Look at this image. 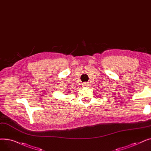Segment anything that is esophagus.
I'll return each mask as SVG.
<instances>
[{
  "label": "esophagus",
  "instance_id": "34e87169",
  "mask_svg": "<svg viewBox=\"0 0 151 151\" xmlns=\"http://www.w3.org/2000/svg\"><path fill=\"white\" fill-rule=\"evenodd\" d=\"M82 86H89V83L88 82H84L83 83H82Z\"/></svg>",
  "mask_w": 151,
  "mask_h": 151
}]
</instances>
